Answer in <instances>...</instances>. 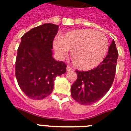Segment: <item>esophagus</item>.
<instances>
[{"label":"esophagus","instance_id":"1","mask_svg":"<svg viewBox=\"0 0 131 131\" xmlns=\"http://www.w3.org/2000/svg\"><path fill=\"white\" fill-rule=\"evenodd\" d=\"M72 70H73V69H72L71 67H70L69 66H67V71H71Z\"/></svg>","mask_w":131,"mask_h":131}]
</instances>
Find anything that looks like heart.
Instances as JSON below:
<instances>
[{
	"label": "heart",
	"mask_w": 131,
	"mask_h": 131,
	"mask_svg": "<svg viewBox=\"0 0 131 131\" xmlns=\"http://www.w3.org/2000/svg\"><path fill=\"white\" fill-rule=\"evenodd\" d=\"M108 39L104 33L93 29H78L67 32L53 41V47L60 58L71 51L73 63L80 69L96 67L105 57Z\"/></svg>",
	"instance_id": "heart-1"
}]
</instances>
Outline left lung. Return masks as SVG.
I'll return each instance as SVG.
<instances>
[{
  "label": "left lung",
  "instance_id": "8db88e82",
  "mask_svg": "<svg viewBox=\"0 0 131 131\" xmlns=\"http://www.w3.org/2000/svg\"><path fill=\"white\" fill-rule=\"evenodd\" d=\"M118 57V50L113 40L107 56L97 67L88 71H75L78 78L71 88L73 99L82 105H88L103 97L114 82Z\"/></svg>",
  "mask_w": 131,
  "mask_h": 131
}]
</instances>
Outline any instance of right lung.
Wrapping results in <instances>:
<instances>
[{"mask_svg":"<svg viewBox=\"0 0 131 131\" xmlns=\"http://www.w3.org/2000/svg\"><path fill=\"white\" fill-rule=\"evenodd\" d=\"M58 31V25L44 24L21 37L15 60V76L19 88L31 99L49 96L56 77L67 71V64L52 57L53 41Z\"/></svg>","mask_w":131,"mask_h":131,"instance_id":"add662e5","label":"right lung"}]
</instances>
